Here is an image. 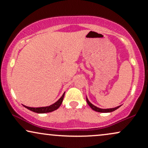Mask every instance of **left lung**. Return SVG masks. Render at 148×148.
Instances as JSON below:
<instances>
[{"label": "left lung", "mask_w": 148, "mask_h": 148, "mask_svg": "<svg viewBox=\"0 0 148 148\" xmlns=\"http://www.w3.org/2000/svg\"><path fill=\"white\" fill-rule=\"evenodd\" d=\"M86 101H87L88 104L89 105L90 107L92 109L94 110V111H95L97 112H99V113H110V112H113L115 111L116 109H118L119 107H120V106H118L117 107H115V108H100L95 106V105H93L92 103L90 102L87 97H86Z\"/></svg>", "instance_id": "obj_1"}]
</instances>
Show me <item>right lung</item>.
Wrapping results in <instances>:
<instances>
[{"label":"right lung","instance_id":"right-lung-1","mask_svg":"<svg viewBox=\"0 0 148 148\" xmlns=\"http://www.w3.org/2000/svg\"><path fill=\"white\" fill-rule=\"evenodd\" d=\"M64 93H63L62 97L59 99L56 102H55L53 104L50 105L49 106H45V107H37V108H34V107H29V106H26L25 105H23L25 108H28V110L30 111L35 112V113H49V112H52L56 111V110L58 109V108L60 107L61 105V103L62 102V100H63L64 96Z\"/></svg>","mask_w":148,"mask_h":148}]
</instances>
